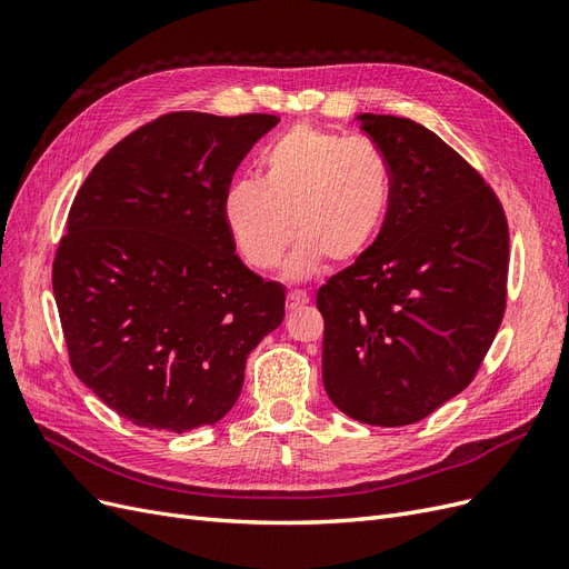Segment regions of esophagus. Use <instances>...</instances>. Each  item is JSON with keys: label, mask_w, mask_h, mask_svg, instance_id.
Instances as JSON below:
<instances>
[{"label": "esophagus", "mask_w": 569, "mask_h": 569, "mask_svg": "<svg viewBox=\"0 0 569 569\" xmlns=\"http://www.w3.org/2000/svg\"><path fill=\"white\" fill-rule=\"evenodd\" d=\"M306 303H308L306 291H289V295H287V308H289V311H299V308H303Z\"/></svg>", "instance_id": "1"}]
</instances>
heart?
I'll list each match as a JSON object with an SVG mask.
<instances>
[{
    "instance_id": "obj_1",
    "label": "heart",
    "mask_w": 569,
    "mask_h": 569,
    "mask_svg": "<svg viewBox=\"0 0 569 569\" xmlns=\"http://www.w3.org/2000/svg\"><path fill=\"white\" fill-rule=\"evenodd\" d=\"M258 170V180L237 178L222 192V222L256 270L278 266L297 234L284 278L308 280L325 258L356 261L385 226L391 170L370 140L301 123L274 137L261 151Z\"/></svg>"
}]
</instances>
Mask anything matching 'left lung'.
<instances>
[{"instance_id":"left-lung-1","label":"left lung","mask_w":569,"mask_h":569,"mask_svg":"<svg viewBox=\"0 0 569 569\" xmlns=\"http://www.w3.org/2000/svg\"><path fill=\"white\" fill-rule=\"evenodd\" d=\"M391 170L385 226L318 289L322 385L349 418L412 425L453 399L506 311L508 222L477 170L408 118L360 113Z\"/></svg>"}]
</instances>
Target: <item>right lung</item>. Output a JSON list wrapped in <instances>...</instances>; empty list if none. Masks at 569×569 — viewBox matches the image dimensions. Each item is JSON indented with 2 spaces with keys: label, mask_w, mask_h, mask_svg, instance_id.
I'll use <instances>...</instances> for the list:
<instances>
[{
  "label": "right lung",
  "mask_w": 569,
  "mask_h": 569,
  "mask_svg": "<svg viewBox=\"0 0 569 569\" xmlns=\"http://www.w3.org/2000/svg\"><path fill=\"white\" fill-rule=\"evenodd\" d=\"M278 116L166 113L101 159L68 213L51 284L80 382L120 418L189 432L234 406L284 287L239 256L222 192Z\"/></svg>",
  "instance_id": "1"
}]
</instances>
